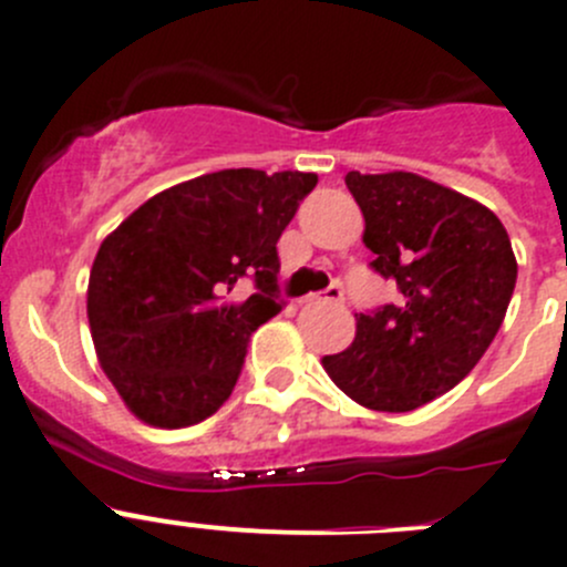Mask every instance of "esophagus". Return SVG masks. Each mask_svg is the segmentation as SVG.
<instances>
[{
    "label": "esophagus",
    "mask_w": 567,
    "mask_h": 567,
    "mask_svg": "<svg viewBox=\"0 0 567 567\" xmlns=\"http://www.w3.org/2000/svg\"><path fill=\"white\" fill-rule=\"evenodd\" d=\"M305 301L307 305H343V290L329 288L323 293H310Z\"/></svg>",
    "instance_id": "34e87169"
}]
</instances>
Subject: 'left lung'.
<instances>
[{"instance_id": "left-lung-1", "label": "left lung", "mask_w": 567, "mask_h": 567, "mask_svg": "<svg viewBox=\"0 0 567 567\" xmlns=\"http://www.w3.org/2000/svg\"><path fill=\"white\" fill-rule=\"evenodd\" d=\"M371 266L401 299L357 318L351 346L321 360L357 404L410 412L463 382L496 338L518 262L493 210L412 172L346 174Z\"/></svg>"}]
</instances>
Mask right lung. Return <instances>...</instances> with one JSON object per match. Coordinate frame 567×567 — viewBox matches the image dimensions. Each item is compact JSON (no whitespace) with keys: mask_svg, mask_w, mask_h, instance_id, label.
Instances as JSON below:
<instances>
[{"mask_svg":"<svg viewBox=\"0 0 567 567\" xmlns=\"http://www.w3.org/2000/svg\"><path fill=\"white\" fill-rule=\"evenodd\" d=\"M316 174L224 168L161 190L102 240L87 279L99 365L137 421L183 430L240 377L249 334L282 310L277 240ZM246 302H224L238 278Z\"/></svg>","mask_w":567,"mask_h":567,"instance_id":"add662e5","label":"right lung"}]
</instances>
